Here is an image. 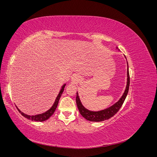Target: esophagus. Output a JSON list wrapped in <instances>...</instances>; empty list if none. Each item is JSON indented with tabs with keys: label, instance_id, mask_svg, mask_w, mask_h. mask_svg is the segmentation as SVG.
<instances>
[{
	"label": "esophagus",
	"instance_id": "obj_1",
	"mask_svg": "<svg viewBox=\"0 0 157 157\" xmlns=\"http://www.w3.org/2000/svg\"><path fill=\"white\" fill-rule=\"evenodd\" d=\"M79 78L78 76H76V75H74L73 77H72V81L74 82V83H78L79 82Z\"/></svg>",
	"mask_w": 157,
	"mask_h": 157
}]
</instances>
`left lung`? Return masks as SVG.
<instances>
[{
	"label": "left lung",
	"instance_id": "left-lung-1",
	"mask_svg": "<svg viewBox=\"0 0 157 157\" xmlns=\"http://www.w3.org/2000/svg\"><path fill=\"white\" fill-rule=\"evenodd\" d=\"M117 49L118 48L117 47ZM125 57V56H124ZM126 58V57H125ZM127 82H126V86L124 90V92L123 93L121 98L118 99V101L115 103L108 108H106L103 110L98 111H92L88 109L85 108L82 104L80 99L79 98L78 93L77 92V97H76V102H77V107L78 111L84 118H86L87 121H92V122H101L105 120H108L109 118L113 117L115 114L119 111V109L122 107L123 103H124L125 99L127 96V94L129 90L130 86V77H129V70H128V65L127 62Z\"/></svg>",
	"mask_w": 157,
	"mask_h": 157
}]
</instances>
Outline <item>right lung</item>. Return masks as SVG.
Returning a JSON list of instances; mask_svg holds the SVG:
<instances>
[{
  "label": "right lung",
  "mask_w": 157,
  "mask_h": 157,
  "mask_svg": "<svg viewBox=\"0 0 157 157\" xmlns=\"http://www.w3.org/2000/svg\"><path fill=\"white\" fill-rule=\"evenodd\" d=\"M65 85H66V84H64L63 86H61V88L60 89V91L58 95V96H57L56 98V100L53 104V105H52L51 107V108L49 109L48 110L46 111V112H44L43 113H41V114H38V115H26V114H25V113H23V112H21L20 109L17 108V107H16L17 109L18 110V111L21 113V115L22 116L25 117L26 118H27V119H29V120H31L33 121H36V122H43V121L48 120V118L52 115H53L54 113L55 112L56 109L57 108V106H58V102H59V99L64 91V88H65Z\"/></svg>",
  "instance_id": "right-lung-1"
}]
</instances>
